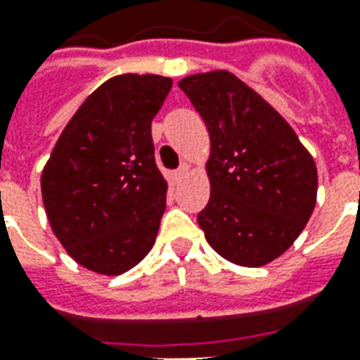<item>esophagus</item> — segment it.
I'll use <instances>...</instances> for the list:
<instances>
[{
    "label": "esophagus",
    "mask_w": 360,
    "mask_h": 360,
    "mask_svg": "<svg viewBox=\"0 0 360 360\" xmlns=\"http://www.w3.org/2000/svg\"><path fill=\"white\" fill-rule=\"evenodd\" d=\"M188 172H191V165L188 164H181V167L175 172V179H183V177H187Z\"/></svg>",
    "instance_id": "obj_1"
}]
</instances>
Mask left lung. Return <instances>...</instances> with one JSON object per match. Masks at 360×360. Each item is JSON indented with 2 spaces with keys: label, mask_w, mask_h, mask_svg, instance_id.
<instances>
[{
  "label": "left lung",
  "mask_w": 360,
  "mask_h": 360,
  "mask_svg": "<svg viewBox=\"0 0 360 360\" xmlns=\"http://www.w3.org/2000/svg\"><path fill=\"white\" fill-rule=\"evenodd\" d=\"M210 134V200L198 226L219 257L270 264L301 235L316 206L310 152L262 96L229 71L179 81Z\"/></svg>",
  "instance_id": "left-lung-1"
}]
</instances>
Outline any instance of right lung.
Segmentation results:
<instances>
[{
	"mask_svg": "<svg viewBox=\"0 0 360 360\" xmlns=\"http://www.w3.org/2000/svg\"><path fill=\"white\" fill-rule=\"evenodd\" d=\"M160 75H115L84 100L40 177L51 231L77 264L125 274L156 241L167 181L154 160L152 119L172 90Z\"/></svg>",
	"mask_w": 360,
	"mask_h": 360,
	"instance_id": "add662e5",
	"label": "right lung"
}]
</instances>
